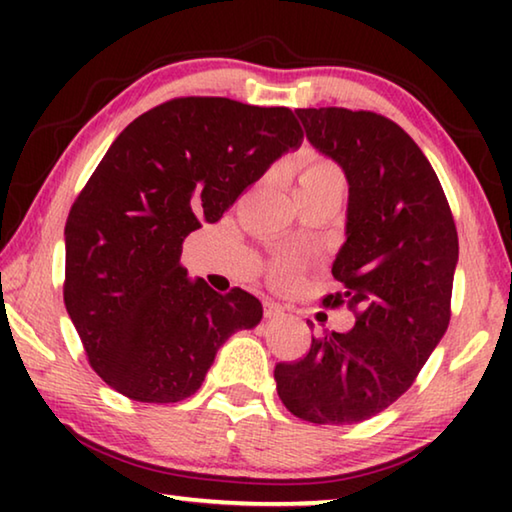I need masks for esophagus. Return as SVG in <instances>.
Instances as JSON below:
<instances>
[{"label": "esophagus", "mask_w": 512, "mask_h": 512, "mask_svg": "<svg viewBox=\"0 0 512 512\" xmlns=\"http://www.w3.org/2000/svg\"><path fill=\"white\" fill-rule=\"evenodd\" d=\"M264 316L268 320H275V318L284 316V309L280 305H275V302H264Z\"/></svg>", "instance_id": "34e87169"}]
</instances>
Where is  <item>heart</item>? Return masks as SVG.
<instances>
[{
  "label": "heart",
  "instance_id": "1",
  "mask_svg": "<svg viewBox=\"0 0 512 512\" xmlns=\"http://www.w3.org/2000/svg\"><path fill=\"white\" fill-rule=\"evenodd\" d=\"M323 185L345 187L343 171L327 158L307 160L305 167H302V171H300V176H298V187H323ZM300 264H302L300 255L277 257L275 262L268 266V277H271L275 284H287V282L293 280V277H296Z\"/></svg>",
  "mask_w": 512,
  "mask_h": 512
}]
</instances>
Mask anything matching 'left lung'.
Returning <instances> with one entry per match:
<instances>
[{
	"label": "left lung",
	"mask_w": 512,
	"mask_h": 512,
	"mask_svg": "<svg viewBox=\"0 0 512 512\" xmlns=\"http://www.w3.org/2000/svg\"><path fill=\"white\" fill-rule=\"evenodd\" d=\"M296 115L348 178V239L332 266L343 291L323 307L348 305L357 323L311 339L300 361L277 363V395L300 420L354 424L409 391L447 332L456 223L436 171L395 121L348 108Z\"/></svg>",
	"instance_id": "1"
}]
</instances>
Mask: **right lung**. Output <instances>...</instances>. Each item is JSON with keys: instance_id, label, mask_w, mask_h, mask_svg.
Returning <instances> with one entry per match:
<instances>
[{"instance_id": "add662e5", "label": "right lung", "mask_w": 512, "mask_h": 512, "mask_svg": "<svg viewBox=\"0 0 512 512\" xmlns=\"http://www.w3.org/2000/svg\"><path fill=\"white\" fill-rule=\"evenodd\" d=\"M302 128L289 108L180 97L131 121L65 225L67 314L94 372L128 400L194 395L237 329L262 320L244 289L189 280L183 241L264 176Z\"/></svg>"}]
</instances>
